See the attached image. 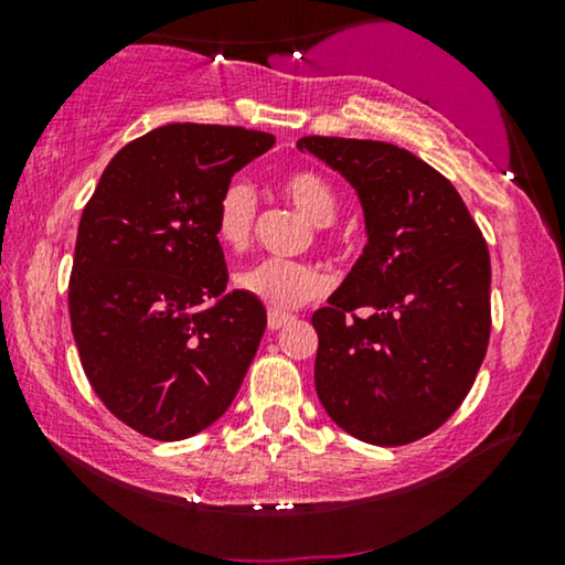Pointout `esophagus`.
Listing matches in <instances>:
<instances>
[{
    "instance_id": "34e87169",
    "label": "esophagus",
    "mask_w": 565,
    "mask_h": 565,
    "mask_svg": "<svg viewBox=\"0 0 565 565\" xmlns=\"http://www.w3.org/2000/svg\"><path fill=\"white\" fill-rule=\"evenodd\" d=\"M292 321V316H288V313H282V311H269V316H267V329L269 331H277V329H282L285 323H290Z\"/></svg>"
}]
</instances>
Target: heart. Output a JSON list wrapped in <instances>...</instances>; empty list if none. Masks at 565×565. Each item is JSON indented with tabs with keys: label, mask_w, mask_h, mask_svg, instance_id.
I'll return each instance as SVG.
<instances>
[{
	"label": "heart",
	"mask_w": 565,
	"mask_h": 565,
	"mask_svg": "<svg viewBox=\"0 0 565 565\" xmlns=\"http://www.w3.org/2000/svg\"><path fill=\"white\" fill-rule=\"evenodd\" d=\"M277 188L316 226H327L334 221L339 207L334 190L313 169H290L280 177ZM254 221H257V195H254L252 184L231 180L215 200V238L226 249L242 252L252 242ZM234 282L238 290L262 300L273 311H292L329 290V275L311 262L259 259L236 273Z\"/></svg>",
	"instance_id": "obj_1"
}]
</instances>
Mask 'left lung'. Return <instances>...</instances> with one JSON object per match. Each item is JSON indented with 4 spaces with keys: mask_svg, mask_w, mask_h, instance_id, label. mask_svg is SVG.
<instances>
[{
    "mask_svg": "<svg viewBox=\"0 0 565 565\" xmlns=\"http://www.w3.org/2000/svg\"><path fill=\"white\" fill-rule=\"evenodd\" d=\"M365 211L358 265L311 316L316 393L362 443L431 435L466 401L491 334V259L452 182L383 141L306 136Z\"/></svg>",
    "mask_w": 565,
    "mask_h": 565,
    "instance_id": "left-lung-1",
    "label": "left lung"
}]
</instances>
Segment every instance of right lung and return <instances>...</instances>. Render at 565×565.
Instances as JSON below:
<instances>
[{
	"instance_id": "1",
	"label": "right lung",
	"mask_w": 565,
	"mask_h": 565,
	"mask_svg": "<svg viewBox=\"0 0 565 565\" xmlns=\"http://www.w3.org/2000/svg\"><path fill=\"white\" fill-rule=\"evenodd\" d=\"M273 134L172 122L122 146L84 205L68 316L87 381L138 435L177 443L223 416L267 313L228 292L213 231L218 192ZM221 297L207 309V299Z\"/></svg>"
}]
</instances>
